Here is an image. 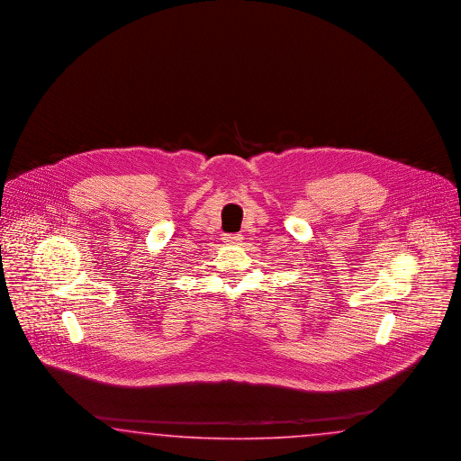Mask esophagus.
Wrapping results in <instances>:
<instances>
[{
  "mask_svg": "<svg viewBox=\"0 0 461 461\" xmlns=\"http://www.w3.org/2000/svg\"><path fill=\"white\" fill-rule=\"evenodd\" d=\"M223 240L228 245H240L241 237H240V235H224Z\"/></svg>",
  "mask_w": 461,
  "mask_h": 461,
  "instance_id": "34e87169",
  "label": "esophagus"
}]
</instances>
